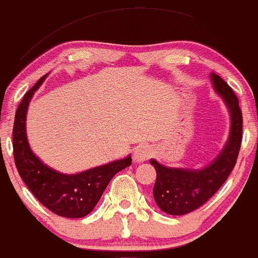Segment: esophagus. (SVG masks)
Returning <instances> with one entry per match:
<instances>
[{
  "label": "esophagus",
  "mask_w": 258,
  "mask_h": 258,
  "mask_svg": "<svg viewBox=\"0 0 258 258\" xmlns=\"http://www.w3.org/2000/svg\"><path fill=\"white\" fill-rule=\"evenodd\" d=\"M153 154V149L149 145H140L134 150V161L135 163H143L147 161Z\"/></svg>",
  "instance_id": "34e87169"
}]
</instances>
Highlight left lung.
<instances>
[{"instance_id": "1", "label": "left lung", "mask_w": 258, "mask_h": 258, "mask_svg": "<svg viewBox=\"0 0 258 258\" xmlns=\"http://www.w3.org/2000/svg\"><path fill=\"white\" fill-rule=\"evenodd\" d=\"M210 79L230 113V135L219 155L201 169L169 168L151 159L150 164L156 170L154 200L169 215L180 216L203 206L226 181L237 160L242 140V113L238 99L221 77L211 73Z\"/></svg>"}]
</instances>
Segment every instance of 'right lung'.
<instances>
[{
    "mask_svg": "<svg viewBox=\"0 0 258 258\" xmlns=\"http://www.w3.org/2000/svg\"><path fill=\"white\" fill-rule=\"evenodd\" d=\"M46 77L47 74L26 93L16 110L13 158L23 182L42 205L62 217L79 219L93 211L114 175L132 164V156L78 174H63L42 163L28 144L26 118L32 97Z\"/></svg>",
    "mask_w": 258,
    "mask_h": 258,
    "instance_id": "1",
    "label": "right lung"
}]
</instances>
